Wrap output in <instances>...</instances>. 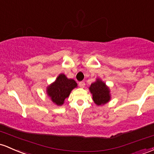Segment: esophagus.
Segmentation results:
<instances>
[{"label": "esophagus", "mask_w": 154, "mask_h": 154, "mask_svg": "<svg viewBox=\"0 0 154 154\" xmlns=\"http://www.w3.org/2000/svg\"><path fill=\"white\" fill-rule=\"evenodd\" d=\"M85 82H79V86H80V88H84V87H85Z\"/></svg>", "instance_id": "obj_1"}]
</instances>
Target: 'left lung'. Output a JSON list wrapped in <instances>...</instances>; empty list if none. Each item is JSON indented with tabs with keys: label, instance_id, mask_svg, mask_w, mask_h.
<instances>
[{
	"label": "left lung",
	"instance_id": "1",
	"mask_svg": "<svg viewBox=\"0 0 154 154\" xmlns=\"http://www.w3.org/2000/svg\"><path fill=\"white\" fill-rule=\"evenodd\" d=\"M89 91L92 94V99L97 106L107 104L111 99L109 88L101 79L97 78L89 87Z\"/></svg>",
	"mask_w": 154,
	"mask_h": 154
}]
</instances>
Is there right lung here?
<instances>
[{
	"label": "right lung",
	"mask_w": 154,
	"mask_h": 154,
	"mask_svg": "<svg viewBox=\"0 0 154 154\" xmlns=\"http://www.w3.org/2000/svg\"><path fill=\"white\" fill-rule=\"evenodd\" d=\"M77 87L73 79H69L64 74H60L52 83L47 87V94L50 100L58 106L63 105L74 88Z\"/></svg>",
	"instance_id": "right-lung-1"
}]
</instances>
